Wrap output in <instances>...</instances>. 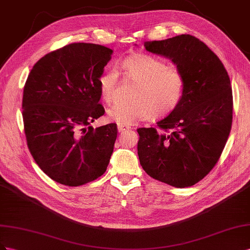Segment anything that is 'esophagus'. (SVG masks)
<instances>
[{
  "label": "esophagus",
  "instance_id": "obj_1",
  "mask_svg": "<svg viewBox=\"0 0 250 250\" xmlns=\"http://www.w3.org/2000/svg\"><path fill=\"white\" fill-rule=\"evenodd\" d=\"M117 130H118V132H119V133H123V132H125V131H129V130H130V127H129V126H125V125H118V126H117Z\"/></svg>",
  "mask_w": 250,
  "mask_h": 250
}]
</instances>
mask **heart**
Wrapping results in <instances>:
<instances>
[{"instance_id":"b5f03b06","label":"heart","mask_w":250,"mask_h":250,"mask_svg":"<svg viewBox=\"0 0 250 250\" xmlns=\"http://www.w3.org/2000/svg\"><path fill=\"white\" fill-rule=\"evenodd\" d=\"M125 80L138 83L133 103L119 104L108 111L109 118L117 125L129 126L138 121L155 117H165L173 113L182 103L187 82L180 70L152 55L138 54L124 61ZM118 73L109 69L98 77L102 98L111 104L117 99Z\"/></svg>"}]
</instances>
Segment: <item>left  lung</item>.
Listing matches in <instances>:
<instances>
[{
  "label": "left lung",
  "instance_id": "1",
  "mask_svg": "<svg viewBox=\"0 0 250 250\" xmlns=\"http://www.w3.org/2000/svg\"><path fill=\"white\" fill-rule=\"evenodd\" d=\"M147 51L176 63L187 82L180 105L157 123L139 127L140 165L154 179L191 187L217 165L232 124L229 76L218 56L189 34L145 42Z\"/></svg>",
  "mask_w": 250,
  "mask_h": 250
}]
</instances>
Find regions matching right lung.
<instances>
[{"mask_svg": "<svg viewBox=\"0 0 250 250\" xmlns=\"http://www.w3.org/2000/svg\"><path fill=\"white\" fill-rule=\"evenodd\" d=\"M112 52L73 42L42 56L28 75L22 102L27 146L42 172L61 184L94 181L110 162L117 125L90 124L104 114L98 77Z\"/></svg>", "mask_w": 250, "mask_h": 250, "instance_id": "1", "label": "right lung"}]
</instances>
